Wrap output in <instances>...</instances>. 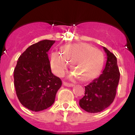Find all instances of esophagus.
<instances>
[{
    "instance_id": "esophagus-1",
    "label": "esophagus",
    "mask_w": 135,
    "mask_h": 135,
    "mask_svg": "<svg viewBox=\"0 0 135 135\" xmlns=\"http://www.w3.org/2000/svg\"><path fill=\"white\" fill-rule=\"evenodd\" d=\"M63 85H65V86H68V87H72V86H74V85H73V84L68 83H66V82H63Z\"/></svg>"
}]
</instances>
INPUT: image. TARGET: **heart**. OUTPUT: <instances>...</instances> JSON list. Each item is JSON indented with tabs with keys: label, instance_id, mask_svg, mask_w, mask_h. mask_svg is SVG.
<instances>
[{
	"label": "heart",
	"instance_id": "1",
	"mask_svg": "<svg viewBox=\"0 0 135 135\" xmlns=\"http://www.w3.org/2000/svg\"><path fill=\"white\" fill-rule=\"evenodd\" d=\"M69 63L82 80L88 81L99 74L103 63V55L99 49L85 42L65 45L62 48L61 54L53 52L50 55V67L56 76L65 75Z\"/></svg>",
	"mask_w": 135,
	"mask_h": 135
}]
</instances>
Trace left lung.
<instances>
[{
	"instance_id": "8db88e82",
	"label": "left lung",
	"mask_w": 135,
	"mask_h": 135,
	"mask_svg": "<svg viewBox=\"0 0 135 135\" xmlns=\"http://www.w3.org/2000/svg\"><path fill=\"white\" fill-rule=\"evenodd\" d=\"M107 54V62L103 73L85 86V96L79 105L88 113H100L109 107L116 96L120 79V73L116 56L103 46Z\"/></svg>"
}]
</instances>
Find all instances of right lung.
<instances>
[{"instance_id": "right-lung-1", "label": "right lung", "mask_w": 135, "mask_h": 135, "mask_svg": "<svg viewBox=\"0 0 135 135\" xmlns=\"http://www.w3.org/2000/svg\"><path fill=\"white\" fill-rule=\"evenodd\" d=\"M55 41L43 40L26 49L14 70V85L21 104L38 112L54 103L62 81L51 72L48 52Z\"/></svg>"}]
</instances>
